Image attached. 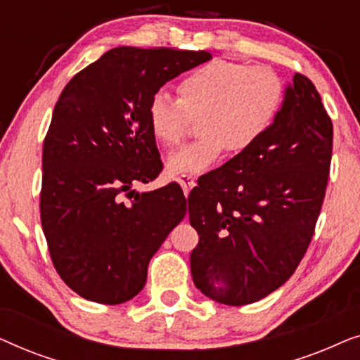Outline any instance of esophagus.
<instances>
[{
	"instance_id": "34e87169",
	"label": "esophagus",
	"mask_w": 360,
	"mask_h": 360,
	"mask_svg": "<svg viewBox=\"0 0 360 360\" xmlns=\"http://www.w3.org/2000/svg\"><path fill=\"white\" fill-rule=\"evenodd\" d=\"M176 181H179V184L181 185V188H184L185 195H188L190 190L196 185V181H195V179L191 175H180L179 179H176Z\"/></svg>"
}]
</instances>
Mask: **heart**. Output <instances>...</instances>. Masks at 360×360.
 I'll list each match as a JSON object with an SVG mask.
<instances>
[{"label": "heart", "instance_id": "obj_1", "mask_svg": "<svg viewBox=\"0 0 360 360\" xmlns=\"http://www.w3.org/2000/svg\"><path fill=\"white\" fill-rule=\"evenodd\" d=\"M179 98L155 91L147 105L152 136L164 147L179 146L195 117L200 137L172 152L167 169L174 175L201 174L226 150L244 154L272 127L285 100V83L274 68L216 58L181 78Z\"/></svg>", "mask_w": 360, "mask_h": 360}]
</instances>
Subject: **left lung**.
I'll list each match as a JSON object with an SVG mask.
<instances>
[{"mask_svg":"<svg viewBox=\"0 0 360 360\" xmlns=\"http://www.w3.org/2000/svg\"><path fill=\"white\" fill-rule=\"evenodd\" d=\"M333 122L295 73L264 139L198 179L188 196L193 283L214 302H259L292 277L316 228L329 180Z\"/></svg>","mask_w":360,"mask_h":360,"instance_id":"left-lung-1","label":"left lung"}]
</instances>
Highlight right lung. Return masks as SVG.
<instances>
[{
    "instance_id": "obj_1",
    "label": "right lung",
    "mask_w": 360,
    "mask_h": 360,
    "mask_svg": "<svg viewBox=\"0 0 360 360\" xmlns=\"http://www.w3.org/2000/svg\"><path fill=\"white\" fill-rule=\"evenodd\" d=\"M210 52L116 47L67 83L44 139L41 221L60 278L82 298L120 304L186 214L176 181L136 193L164 169L147 122L160 86ZM135 200L127 204L125 198Z\"/></svg>"
}]
</instances>
